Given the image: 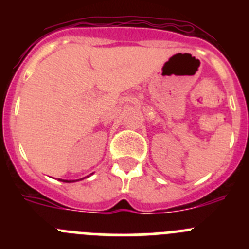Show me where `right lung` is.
<instances>
[{
	"label": "right lung",
	"instance_id": "obj_1",
	"mask_svg": "<svg viewBox=\"0 0 249 249\" xmlns=\"http://www.w3.org/2000/svg\"><path fill=\"white\" fill-rule=\"evenodd\" d=\"M61 181H62V179H61ZM63 182H74V181H65V179H63Z\"/></svg>",
	"mask_w": 249,
	"mask_h": 249
}]
</instances>
